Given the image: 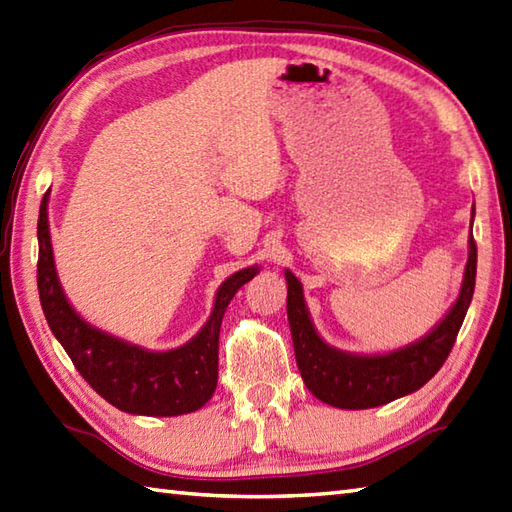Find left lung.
<instances>
[{
	"label": "left lung",
	"instance_id": "obj_1",
	"mask_svg": "<svg viewBox=\"0 0 512 512\" xmlns=\"http://www.w3.org/2000/svg\"><path fill=\"white\" fill-rule=\"evenodd\" d=\"M475 217V206H473ZM471 217V227H473ZM475 269H478V247L473 234L469 236V260L464 267V278L458 300L447 315L416 342L396 348L383 355H357L328 346L317 335L306 309L300 280L289 269L287 278V317L293 337L295 361L302 381L313 396L339 410H368L412 394L434 377L449 357L456 342L464 315L475 289Z\"/></svg>",
	"mask_w": 512,
	"mask_h": 512
}]
</instances>
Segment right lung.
Returning <instances> with one entry per match:
<instances>
[{"mask_svg":"<svg viewBox=\"0 0 512 512\" xmlns=\"http://www.w3.org/2000/svg\"><path fill=\"white\" fill-rule=\"evenodd\" d=\"M50 190L43 195L37 236V285L54 337L70 355L76 370L118 410L140 416H179L206 405L219 379V331L227 304L236 291L258 274V265L236 271L214 295V309L201 331L173 350H149L109 335L85 322L65 298L56 274L50 221Z\"/></svg>","mask_w":512,"mask_h":512,"instance_id":"right-lung-1","label":"right lung"}]
</instances>
